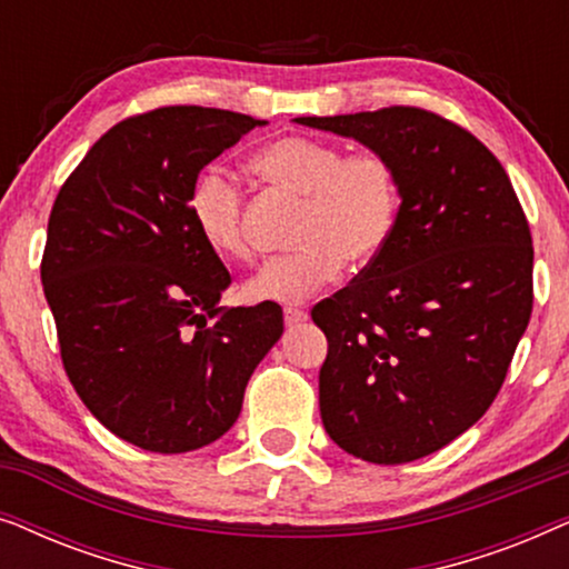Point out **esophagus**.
Here are the masks:
<instances>
[{
    "instance_id": "34e87169",
    "label": "esophagus",
    "mask_w": 569,
    "mask_h": 569,
    "mask_svg": "<svg viewBox=\"0 0 569 569\" xmlns=\"http://www.w3.org/2000/svg\"><path fill=\"white\" fill-rule=\"evenodd\" d=\"M302 321H308V310H302V308H284V323L290 326H300Z\"/></svg>"
}]
</instances>
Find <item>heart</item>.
Here are the masks:
<instances>
[{
    "label": "heart",
    "mask_w": 569,
    "mask_h": 569,
    "mask_svg": "<svg viewBox=\"0 0 569 569\" xmlns=\"http://www.w3.org/2000/svg\"><path fill=\"white\" fill-rule=\"evenodd\" d=\"M253 173L279 191L302 197L292 224L295 251L274 256L246 284L253 302L308 300L339 277L341 267L376 261L399 214V178L378 152L347 154L339 144L310 137H282L251 160ZM189 214L199 238L224 261L251 256L243 230V193L220 168L197 176Z\"/></svg>",
    "instance_id": "1"
}]
</instances>
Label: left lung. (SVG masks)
Masks as SVG:
<instances>
[{
    "instance_id": "1",
    "label": "left lung",
    "mask_w": 569,
    "mask_h": 569,
    "mask_svg": "<svg viewBox=\"0 0 569 569\" xmlns=\"http://www.w3.org/2000/svg\"><path fill=\"white\" fill-rule=\"evenodd\" d=\"M355 139L399 178L376 261L313 308L329 339L318 401L329 438L370 463H409L463 435L500 391L533 306V246L500 160L422 108L302 116Z\"/></svg>"
}]
</instances>
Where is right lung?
<instances>
[{
  "label": "right lung",
  "mask_w": 569,
  "mask_h": 569,
  "mask_svg": "<svg viewBox=\"0 0 569 569\" xmlns=\"http://www.w3.org/2000/svg\"><path fill=\"white\" fill-rule=\"evenodd\" d=\"M267 121L168 106L106 131L61 186L41 263L61 362L116 438L189 453L236 425L282 308H220L230 274L189 214L197 176Z\"/></svg>",
  "instance_id": "right-lung-1"
}]
</instances>
